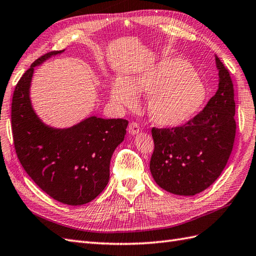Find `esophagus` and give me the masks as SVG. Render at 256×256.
<instances>
[{
    "label": "esophagus",
    "instance_id": "esophagus-1",
    "mask_svg": "<svg viewBox=\"0 0 256 256\" xmlns=\"http://www.w3.org/2000/svg\"><path fill=\"white\" fill-rule=\"evenodd\" d=\"M138 132H140V126H138V123H136V122L130 123V126H128V133H130V135H135V134H138Z\"/></svg>",
    "mask_w": 256,
    "mask_h": 256
}]
</instances>
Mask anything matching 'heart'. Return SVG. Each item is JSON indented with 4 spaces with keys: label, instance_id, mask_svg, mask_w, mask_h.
<instances>
[{
    "label": "heart",
    "instance_id": "b5f03b06",
    "mask_svg": "<svg viewBox=\"0 0 256 256\" xmlns=\"http://www.w3.org/2000/svg\"><path fill=\"white\" fill-rule=\"evenodd\" d=\"M138 94H150L148 116L164 128L181 126L198 114L207 98L203 82L182 58L166 61L124 82L118 80L111 89L114 102L134 106Z\"/></svg>",
    "mask_w": 256,
    "mask_h": 256
}]
</instances>
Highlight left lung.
Returning a JSON list of instances; mask_svg holds the SVG:
<instances>
[{
	"label": "left lung",
	"instance_id": "left-lung-1",
	"mask_svg": "<svg viewBox=\"0 0 256 256\" xmlns=\"http://www.w3.org/2000/svg\"><path fill=\"white\" fill-rule=\"evenodd\" d=\"M215 58L218 90L205 108L184 126L152 130V176L172 194L195 195L210 186L232 152L236 128L234 84L228 70Z\"/></svg>",
	"mask_w": 256,
	"mask_h": 256
}]
</instances>
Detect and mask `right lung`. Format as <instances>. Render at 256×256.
Here are the masks:
<instances>
[{
	"mask_svg": "<svg viewBox=\"0 0 256 256\" xmlns=\"http://www.w3.org/2000/svg\"><path fill=\"white\" fill-rule=\"evenodd\" d=\"M62 52L40 56L20 77L12 101V130L27 174L52 198L77 206L106 186L112 154L123 142L128 121L90 116L72 128H53L40 120L29 97L34 68Z\"/></svg>",
	"mask_w": 256,
	"mask_h": 256,
	"instance_id": "obj_1",
	"label": "right lung"
}]
</instances>
